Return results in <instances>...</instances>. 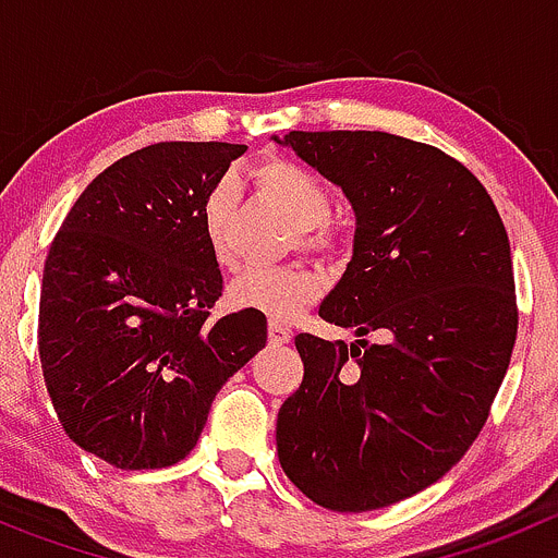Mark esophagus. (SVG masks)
<instances>
[{
  "label": "esophagus",
  "mask_w": 558,
  "mask_h": 558,
  "mask_svg": "<svg viewBox=\"0 0 558 558\" xmlns=\"http://www.w3.org/2000/svg\"><path fill=\"white\" fill-rule=\"evenodd\" d=\"M268 340L274 347H282V343H290V329L279 322L268 324Z\"/></svg>",
  "instance_id": "34e87169"
}]
</instances>
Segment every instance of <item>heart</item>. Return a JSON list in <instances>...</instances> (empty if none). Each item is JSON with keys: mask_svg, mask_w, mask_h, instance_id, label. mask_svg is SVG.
Returning a JSON list of instances; mask_svg holds the SVG:
<instances>
[{"mask_svg": "<svg viewBox=\"0 0 558 558\" xmlns=\"http://www.w3.org/2000/svg\"><path fill=\"white\" fill-rule=\"evenodd\" d=\"M254 192L268 206H274L295 229V245L307 254L329 256L335 251V234L327 226L332 215V198L318 175L307 167L282 156H268L248 170ZM234 186L223 181L206 195L201 220H204L206 248L218 265H229L226 226H229ZM318 295V282L304 268H248L236 274L229 284V304L248 313H263L268 318H290L307 307Z\"/></svg>", "mask_w": 558, "mask_h": 558, "instance_id": "b5f03b06", "label": "heart"}]
</instances>
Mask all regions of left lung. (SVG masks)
Returning a JSON list of instances; mask_svg holds the SVG:
<instances>
[{
	"label": "left lung",
	"instance_id": "1",
	"mask_svg": "<svg viewBox=\"0 0 558 558\" xmlns=\"http://www.w3.org/2000/svg\"><path fill=\"white\" fill-rule=\"evenodd\" d=\"M274 142L352 204V263L318 315L357 335H295L304 379L279 408L276 452L324 509H383L447 475L489 418L517 340L509 234L438 147L383 131Z\"/></svg>",
	"mask_w": 558,
	"mask_h": 558
}]
</instances>
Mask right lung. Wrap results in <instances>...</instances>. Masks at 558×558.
Returning a JSON list of instances; mask_svg holds the SVG:
<instances>
[{
  "mask_svg": "<svg viewBox=\"0 0 558 558\" xmlns=\"http://www.w3.org/2000/svg\"><path fill=\"white\" fill-rule=\"evenodd\" d=\"M245 145L159 142L113 161L44 263L38 354L69 438L117 470L172 466L211 399L268 340L263 313L209 322L223 276L204 201Z\"/></svg>",
  "mask_w": 558,
  "mask_h": 558,
  "instance_id": "obj_1",
  "label": "right lung"
}]
</instances>
